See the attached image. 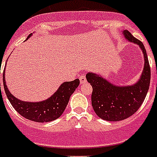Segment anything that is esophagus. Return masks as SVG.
Instances as JSON below:
<instances>
[{
    "mask_svg": "<svg viewBox=\"0 0 157 157\" xmlns=\"http://www.w3.org/2000/svg\"><path fill=\"white\" fill-rule=\"evenodd\" d=\"M79 79H80V82H81V84H83L85 83V82H86V76H85L84 74H81V76H80V77H79Z\"/></svg>",
    "mask_w": 157,
    "mask_h": 157,
    "instance_id": "esophagus-1",
    "label": "esophagus"
}]
</instances>
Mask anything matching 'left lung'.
<instances>
[{
    "label": "left lung",
    "instance_id": "left-lung-1",
    "mask_svg": "<svg viewBox=\"0 0 157 157\" xmlns=\"http://www.w3.org/2000/svg\"><path fill=\"white\" fill-rule=\"evenodd\" d=\"M123 33L125 39L140 47L144 55V68L139 81L133 86H117L97 74H86L87 81L93 88L92 107L98 117L107 121L124 120L136 113L145 100L150 86L151 68L145 47L129 31Z\"/></svg>",
    "mask_w": 157,
    "mask_h": 157
}]
</instances>
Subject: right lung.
I'll return each instance as SVG.
<instances>
[{
    "mask_svg": "<svg viewBox=\"0 0 157 157\" xmlns=\"http://www.w3.org/2000/svg\"><path fill=\"white\" fill-rule=\"evenodd\" d=\"M32 35L28 36L27 39ZM5 69L3 71V85L8 100L13 108L24 118L39 123L51 122L63 114L68 104L71 95L78 87L80 80L63 83L57 91L48 100L40 102H26L18 100L9 91L5 81ZM1 88V83H0Z\"/></svg>",
    "mask_w": 157,
    "mask_h": 157,
    "instance_id": "add662e5",
    "label": "right lung"
}]
</instances>
